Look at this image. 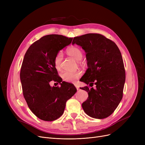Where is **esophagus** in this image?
<instances>
[{
  "instance_id": "34e87169",
  "label": "esophagus",
  "mask_w": 145,
  "mask_h": 145,
  "mask_svg": "<svg viewBox=\"0 0 145 145\" xmlns=\"http://www.w3.org/2000/svg\"><path fill=\"white\" fill-rule=\"evenodd\" d=\"M74 86H75V87L76 88V89L78 90H79V86L77 85V84H74Z\"/></svg>"
}]
</instances>
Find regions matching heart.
<instances>
[{"instance_id": "obj_1", "label": "heart", "mask_w": 145, "mask_h": 145, "mask_svg": "<svg viewBox=\"0 0 145 145\" xmlns=\"http://www.w3.org/2000/svg\"><path fill=\"white\" fill-rule=\"evenodd\" d=\"M66 52L67 55L72 57L76 60H80L83 57V52L82 50L76 46H71L69 48ZM63 59L62 53H58L54 59L55 67L57 70L59 71L61 69V63ZM82 74L80 71L73 72H65L62 74V78L63 80L67 82H73L80 78Z\"/></svg>"}]
</instances>
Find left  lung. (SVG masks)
Here are the masks:
<instances>
[{"label":"left lung","instance_id":"obj_1","mask_svg":"<svg viewBox=\"0 0 145 145\" xmlns=\"http://www.w3.org/2000/svg\"><path fill=\"white\" fill-rule=\"evenodd\" d=\"M76 44L85 50L88 69L81 82L95 89L80 88L88 93L82 108L87 115L95 119L109 116L118 107L123 97L125 71L121 53L117 45L104 36L88 33L74 37Z\"/></svg>","mask_w":145,"mask_h":145}]
</instances>
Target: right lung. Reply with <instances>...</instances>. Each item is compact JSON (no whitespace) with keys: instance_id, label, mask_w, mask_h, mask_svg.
Listing matches in <instances>:
<instances>
[{"instance_id":"right-lung-1","label":"right lung","mask_w":145,"mask_h":145,"mask_svg":"<svg viewBox=\"0 0 145 145\" xmlns=\"http://www.w3.org/2000/svg\"><path fill=\"white\" fill-rule=\"evenodd\" d=\"M72 39L59 35L44 36L30 46L25 55L20 73L23 93L30 110L41 120L60 118L66 101L77 91L74 85L62 82L54 65L56 55ZM52 80L60 82L61 87H50Z\"/></svg>"}]
</instances>
